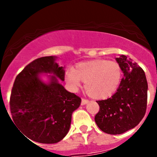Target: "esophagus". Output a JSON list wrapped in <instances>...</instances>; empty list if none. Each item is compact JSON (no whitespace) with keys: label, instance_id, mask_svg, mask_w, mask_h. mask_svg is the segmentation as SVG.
Wrapping results in <instances>:
<instances>
[{"label":"esophagus","instance_id":"34e87169","mask_svg":"<svg viewBox=\"0 0 157 157\" xmlns=\"http://www.w3.org/2000/svg\"><path fill=\"white\" fill-rule=\"evenodd\" d=\"M88 102H89V100L88 99H82V100H81V105H85V104H86V103H88Z\"/></svg>","mask_w":157,"mask_h":157}]
</instances>
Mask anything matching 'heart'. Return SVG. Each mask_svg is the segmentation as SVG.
<instances>
[{
  "instance_id": "heart-1",
  "label": "heart",
  "mask_w": 157,
  "mask_h": 157,
  "mask_svg": "<svg viewBox=\"0 0 157 157\" xmlns=\"http://www.w3.org/2000/svg\"><path fill=\"white\" fill-rule=\"evenodd\" d=\"M121 66L114 61L96 59L80 63L66 73V81L73 90L84 83L85 91L96 99H106L118 88L121 79Z\"/></svg>"
}]
</instances>
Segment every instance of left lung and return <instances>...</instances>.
<instances>
[{"label":"left lung","instance_id":"8db88e82","mask_svg":"<svg viewBox=\"0 0 157 157\" xmlns=\"http://www.w3.org/2000/svg\"><path fill=\"white\" fill-rule=\"evenodd\" d=\"M116 61L124 76L112 97L96 101L99 110L95 115L99 129L109 134H122L136 127L147 110L148 86L144 70L125 55Z\"/></svg>","mask_w":157,"mask_h":157}]
</instances>
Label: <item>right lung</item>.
<instances>
[{"label": "right lung", "mask_w": 157, "mask_h": 157, "mask_svg": "<svg viewBox=\"0 0 157 157\" xmlns=\"http://www.w3.org/2000/svg\"><path fill=\"white\" fill-rule=\"evenodd\" d=\"M55 57L37 58L18 74L10 98L13 121L33 141L55 144L68 132L71 115L81 99L67 91L52 76L48 84L38 77L40 73H52L64 80V71L55 62Z\"/></svg>", "instance_id": "obj_1"}]
</instances>
